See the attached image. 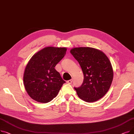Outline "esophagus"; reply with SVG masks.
<instances>
[{"instance_id":"1","label":"esophagus","mask_w":134,"mask_h":134,"mask_svg":"<svg viewBox=\"0 0 134 134\" xmlns=\"http://www.w3.org/2000/svg\"><path fill=\"white\" fill-rule=\"evenodd\" d=\"M73 81V79H71V80H69L67 81V82L68 83V84H71L72 82Z\"/></svg>"}]
</instances>
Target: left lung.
I'll return each mask as SVG.
<instances>
[{"label": "left lung", "instance_id": "left-lung-1", "mask_svg": "<svg viewBox=\"0 0 134 134\" xmlns=\"http://www.w3.org/2000/svg\"><path fill=\"white\" fill-rule=\"evenodd\" d=\"M78 61L83 74V81L74 87L77 94L86 102H94L107 93L113 80L111 63L102 51L90 47L74 48L70 51Z\"/></svg>", "mask_w": 134, "mask_h": 134}]
</instances>
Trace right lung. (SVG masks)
I'll use <instances>...</instances> for the list:
<instances>
[{
    "label": "right lung",
    "mask_w": 134,
    "mask_h": 134,
    "mask_svg": "<svg viewBox=\"0 0 134 134\" xmlns=\"http://www.w3.org/2000/svg\"><path fill=\"white\" fill-rule=\"evenodd\" d=\"M66 51V48L48 47L32 56L25 67L23 81L32 99L46 103L58 95L66 81L55 67L64 57Z\"/></svg>",
    "instance_id": "right-lung-1"
}]
</instances>
